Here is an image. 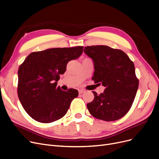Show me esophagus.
<instances>
[{
	"label": "esophagus",
	"mask_w": 159,
	"mask_h": 159,
	"mask_svg": "<svg viewBox=\"0 0 159 159\" xmlns=\"http://www.w3.org/2000/svg\"><path fill=\"white\" fill-rule=\"evenodd\" d=\"M84 92H85L84 89H79V93L80 94H81V93H84Z\"/></svg>",
	"instance_id": "esophagus-1"
}]
</instances>
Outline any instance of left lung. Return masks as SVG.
I'll return each mask as SVG.
<instances>
[{
    "label": "left lung",
    "instance_id": "8db88e82",
    "mask_svg": "<svg viewBox=\"0 0 159 159\" xmlns=\"http://www.w3.org/2000/svg\"><path fill=\"white\" fill-rule=\"evenodd\" d=\"M84 52L93 63L92 80L105 87L87 107L95 118L107 121L121 118L130 110L134 100L139 80L134 65L123 51L106 45L85 47Z\"/></svg>",
    "mask_w": 159,
    "mask_h": 159
}]
</instances>
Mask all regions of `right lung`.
<instances>
[{
	"label": "right lung",
	"mask_w": 159,
	"mask_h": 159,
	"mask_svg": "<svg viewBox=\"0 0 159 159\" xmlns=\"http://www.w3.org/2000/svg\"><path fill=\"white\" fill-rule=\"evenodd\" d=\"M83 47L52 48L34 52L26 58L18 70L17 93L26 113L41 123L57 121L67 113L77 89L61 90L57 86L60 75L69 61L78 58Z\"/></svg>",
	"instance_id": "1"
}]
</instances>
